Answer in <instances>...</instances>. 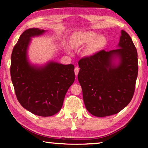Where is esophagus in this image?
<instances>
[{
	"label": "esophagus",
	"mask_w": 148,
	"mask_h": 148,
	"mask_svg": "<svg viewBox=\"0 0 148 148\" xmlns=\"http://www.w3.org/2000/svg\"><path fill=\"white\" fill-rule=\"evenodd\" d=\"M79 71V67L76 66V68H75V69H74V72H75V75H76V76H77V74H78Z\"/></svg>",
	"instance_id": "34e87169"
}]
</instances>
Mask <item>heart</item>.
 <instances>
[{"mask_svg":"<svg viewBox=\"0 0 148 148\" xmlns=\"http://www.w3.org/2000/svg\"><path fill=\"white\" fill-rule=\"evenodd\" d=\"M98 34L94 31L79 32L75 34L72 37V44L74 46L80 47L89 44L86 53L91 55L95 53L99 49L103 47L106 44V38L103 35L97 36Z\"/></svg>","mask_w":148,"mask_h":148,"instance_id":"b5f03b06","label":"heart"}]
</instances>
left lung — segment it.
<instances>
[{
	"mask_svg": "<svg viewBox=\"0 0 148 148\" xmlns=\"http://www.w3.org/2000/svg\"><path fill=\"white\" fill-rule=\"evenodd\" d=\"M121 33L118 49L101 50L78 61L77 79L85 106L95 116L117 114L133 97L138 71L137 51L128 33Z\"/></svg>",
	"mask_w": 148,
	"mask_h": 148,
	"instance_id": "1",
	"label": "left lung"
}]
</instances>
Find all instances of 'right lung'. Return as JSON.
<instances>
[{
	"instance_id": "1",
	"label": "right lung",
	"mask_w": 148,
	"mask_h": 148,
	"mask_svg": "<svg viewBox=\"0 0 148 148\" xmlns=\"http://www.w3.org/2000/svg\"><path fill=\"white\" fill-rule=\"evenodd\" d=\"M38 28L27 29L20 36L11 56L10 74L17 99L24 108L42 117L53 116L61 109L67 91L75 79L73 64L50 61L38 66L27 58L31 37L43 34Z\"/></svg>"
}]
</instances>
